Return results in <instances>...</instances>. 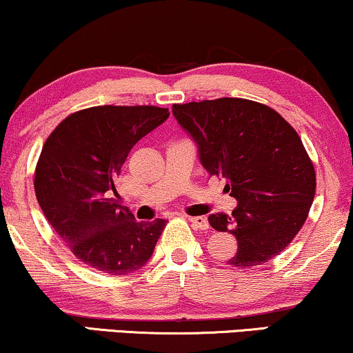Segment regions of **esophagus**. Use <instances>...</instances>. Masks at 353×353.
Segmentation results:
<instances>
[{
  "instance_id": "1",
  "label": "esophagus",
  "mask_w": 353,
  "mask_h": 353,
  "mask_svg": "<svg viewBox=\"0 0 353 353\" xmlns=\"http://www.w3.org/2000/svg\"><path fill=\"white\" fill-rule=\"evenodd\" d=\"M187 220L192 223V226H194L195 230H208L210 228L208 221L205 220L203 216H187Z\"/></svg>"
}]
</instances>
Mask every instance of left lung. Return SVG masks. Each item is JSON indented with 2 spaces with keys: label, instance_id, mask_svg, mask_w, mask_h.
Instances as JSON below:
<instances>
[{
  "label": "left lung",
  "instance_id": "8db88e82",
  "mask_svg": "<svg viewBox=\"0 0 353 353\" xmlns=\"http://www.w3.org/2000/svg\"><path fill=\"white\" fill-rule=\"evenodd\" d=\"M177 122L199 146L210 176L223 177L238 207L210 215L216 231H230L238 269L269 262L305 225L316 192V172L301 138L279 112L261 102L220 97L174 104Z\"/></svg>",
  "mask_w": 353,
  "mask_h": 353
}]
</instances>
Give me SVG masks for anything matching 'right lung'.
I'll return each mask as SVG.
<instances>
[{
  "mask_svg": "<svg viewBox=\"0 0 353 353\" xmlns=\"http://www.w3.org/2000/svg\"><path fill=\"white\" fill-rule=\"evenodd\" d=\"M169 117L156 105H96L57 125L35 166L43 215L84 264L125 275L150 261L166 220L137 221L122 207L115 182L138 140Z\"/></svg>",
  "mask_w": 353,
  "mask_h": 353,
  "instance_id": "obj_1",
  "label": "right lung"
}]
</instances>
